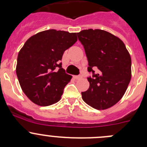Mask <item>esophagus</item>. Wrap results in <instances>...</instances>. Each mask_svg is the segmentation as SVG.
Segmentation results:
<instances>
[{
  "label": "esophagus",
  "instance_id": "obj_1",
  "mask_svg": "<svg viewBox=\"0 0 147 147\" xmlns=\"http://www.w3.org/2000/svg\"><path fill=\"white\" fill-rule=\"evenodd\" d=\"M74 78H75V80H80L82 78V76H81V75H76V76H74Z\"/></svg>",
  "mask_w": 147,
  "mask_h": 147
}]
</instances>
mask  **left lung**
I'll list each match as a JSON object with an SVG mask.
<instances>
[{
	"mask_svg": "<svg viewBox=\"0 0 147 147\" xmlns=\"http://www.w3.org/2000/svg\"><path fill=\"white\" fill-rule=\"evenodd\" d=\"M77 35L88 60L87 70L92 72L82 100L94 109H108L121 100L131 80L129 53L119 38L105 30H84Z\"/></svg>",
	"mask_w": 147,
	"mask_h": 147,
	"instance_id": "obj_1",
	"label": "left lung"
}]
</instances>
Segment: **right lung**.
I'll list each match as a JSON object with an SVG mask.
<instances>
[{
    "instance_id": "right-lung-1",
    "label": "right lung",
    "mask_w": 147,
    "mask_h": 147,
    "mask_svg": "<svg viewBox=\"0 0 147 147\" xmlns=\"http://www.w3.org/2000/svg\"><path fill=\"white\" fill-rule=\"evenodd\" d=\"M78 40L75 32L51 29L31 36L18 55L16 75L33 103L49 106L60 100L72 79L62 67L63 53Z\"/></svg>"
}]
</instances>
